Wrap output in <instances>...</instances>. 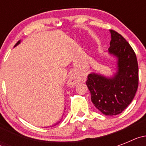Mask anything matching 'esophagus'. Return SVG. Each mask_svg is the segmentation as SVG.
<instances>
[{
	"instance_id": "1",
	"label": "esophagus",
	"mask_w": 146,
	"mask_h": 146,
	"mask_svg": "<svg viewBox=\"0 0 146 146\" xmlns=\"http://www.w3.org/2000/svg\"><path fill=\"white\" fill-rule=\"evenodd\" d=\"M80 81V78L77 75H72L68 80L67 85L71 88H73L77 86V84Z\"/></svg>"
}]
</instances>
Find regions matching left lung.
<instances>
[{
  "mask_svg": "<svg viewBox=\"0 0 146 146\" xmlns=\"http://www.w3.org/2000/svg\"><path fill=\"white\" fill-rule=\"evenodd\" d=\"M108 52L117 58V72L111 77L91 73L86 85L91 102L106 115L122 112L133 100L138 88V64L135 51L121 34L110 30Z\"/></svg>",
  "mask_w": 146,
  "mask_h": 146,
  "instance_id": "8db88e82",
  "label": "left lung"
}]
</instances>
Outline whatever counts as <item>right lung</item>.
I'll return each instance as SVG.
<instances>
[{"label": "right lung", "mask_w": 146, "mask_h": 146, "mask_svg": "<svg viewBox=\"0 0 146 146\" xmlns=\"http://www.w3.org/2000/svg\"><path fill=\"white\" fill-rule=\"evenodd\" d=\"M20 41H19V42H17V44H16L15 45V47H16L17 45H18V44H20ZM58 123H60V121H58V123H55V125H56V124H58Z\"/></svg>", "instance_id": "add662e5"}]
</instances>
